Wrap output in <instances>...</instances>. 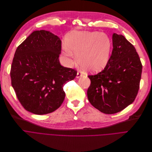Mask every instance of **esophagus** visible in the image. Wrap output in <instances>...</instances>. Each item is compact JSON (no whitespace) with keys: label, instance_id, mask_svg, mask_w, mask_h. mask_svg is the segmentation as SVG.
<instances>
[{"label":"esophagus","instance_id":"1","mask_svg":"<svg viewBox=\"0 0 152 152\" xmlns=\"http://www.w3.org/2000/svg\"><path fill=\"white\" fill-rule=\"evenodd\" d=\"M83 72H77V78H79V77H82V76H83Z\"/></svg>","mask_w":152,"mask_h":152}]
</instances>
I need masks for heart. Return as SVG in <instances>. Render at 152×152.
<instances>
[{
  "label": "heart",
  "mask_w": 152,
  "mask_h": 152,
  "mask_svg": "<svg viewBox=\"0 0 152 152\" xmlns=\"http://www.w3.org/2000/svg\"><path fill=\"white\" fill-rule=\"evenodd\" d=\"M62 53L68 65L74 63V53H77L78 61L90 72L103 70L109 62L111 41L108 36L98 31H74L66 38Z\"/></svg>",
  "instance_id": "obj_1"
}]
</instances>
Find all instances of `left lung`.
<instances>
[{
  "mask_svg": "<svg viewBox=\"0 0 152 152\" xmlns=\"http://www.w3.org/2000/svg\"><path fill=\"white\" fill-rule=\"evenodd\" d=\"M113 49L104 69L88 75L91 84L87 96L99 111L112 114L132 104L137 95L142 65L135 48L121 34H113Z\"/></svg>",
  "mask_w": 152,
  "mask_h": 152,
  "instance_id": "1",
  "label": "left lung"
}]
</instances>
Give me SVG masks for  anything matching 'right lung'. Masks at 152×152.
<instances>
[{
	"label": "right lung",
	"instance_id": "obj_1",
	"mask_svg": "<svg viewBox=\"0 0 152 152\" xmlns=\"http://www.w3.org/2000/svg\"><path fill=\"white\" fill-rule=\"evenodd\" d=\"M61 53L60 38L45 30L33 31L18 46L10 69L12 86L26 111L46 114L63 103V86L77 72L61 66Z\"/></svg>",
	"mask_w": 152,
	"mask_h": 152
}]
</instances>
